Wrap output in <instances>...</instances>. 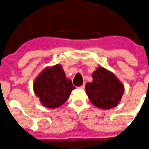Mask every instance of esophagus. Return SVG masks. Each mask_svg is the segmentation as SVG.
I'll list each match as a JSON object with an SVG mask.
<instances>
[{
  "label": "esophagus",
  "instance_id": "1",
  "mask_svg": "<svg viewBox=\"0 0 149 149\" xmlns=\"http://www.w3.org/2000/svg\"><path fill=\"white\" fill-rule=\"evenodd\" d=\"M84 88H85V85H84V84H82V85H81V86H80V87H79V89H84Z\"/></svg>",
  "mask_w": 149,
  "mask_h": 149
}]
</instances>
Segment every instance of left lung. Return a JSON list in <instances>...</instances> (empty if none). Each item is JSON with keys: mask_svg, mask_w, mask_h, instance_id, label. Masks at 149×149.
Here are the masks:
<instances>
[{"mask_svg": "<svg viewBox=\"0 0 149 149\" xmlns=\"http://www.w3.org/2000/svg\"><path fill=\"white\" fill-rule=\"evenodd\" d=\"M93 81L88 82L85 91L90 101L101 109L114 108L120 103L124 86L113 73L103 68H98L92 75Z\"/></svg>", "mask_w": 149, "mask_h": 149, "instance_id": "obj_1", "label": "left lung"}]
</instances>
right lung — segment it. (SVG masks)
I'll list each match as a JSON object with an SVG mask.
<instances>
[{"label":"right lung","instance_id":"1","mask_svg":"<svg viewBox=\"0 0 149 149\" xmlns=\"http://www.w3.org/2000/svg\"><path fill=\"white\" fill-rule=\"evenodd\" d=\"M36 95L44 106L56 108L67 101L75 87L67 79L61 65L45 69L33 84Z\"/></svg>","mask_w":149,"mask_h":149}]
</instances>
